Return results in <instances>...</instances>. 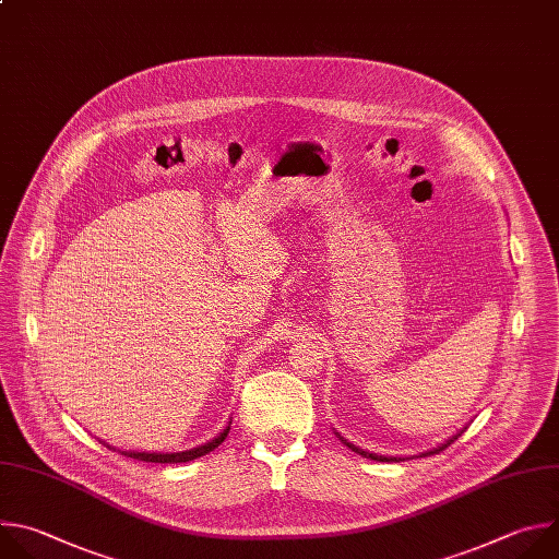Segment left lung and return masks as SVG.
I'll use <instances>...</instances> for the list:
<instances>
[{"label": "left lung", "mask_w": 559, "mask_h": 559, "mask_svg": "<svg viewBox=\"0 0 559 559\" xmlns=\"http://www.w3.org/2000/svg\"><path fill=\"white\" fill-rule=\"evenodd\" d=\"M465 429H461L456 436H452V438H448V440H444L442 444H438V448H433V450H429V452H425V454H420V456H431V454H438V452H442L444 448H450V444L463 433ZM340 436V433H337ZM342 438V436H340ZM344 440V438H342ZM344 444H348V448L353 450V452H357V454H361V456H366V459H372V461H383V463H388V461H396V459H388V456H377V454H368V452H364V450H359V448H355V444L353 442H348V440H344Z\"/></svg>", "instance_id": "8db88e82"}]
</instances>
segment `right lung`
Masks as SVG:
<instances>
[{"mask_svg": "<svg viewBox=\"0 0 559 559\" xmlns=\"http://www.w3.org/2000/svg\"><path fill=\"white\" fill-rule=\"evenodd\" d=\"M229 425L222 429L213 440H209V442H204V444H198V448H193V450H187V452H176V454H147V452H121L123 456H128V459H134V461H145V463H187V461H193V459H200V456H204V454H209V452H213L217 444L227 438V433H229ZM103 444H107V442H103ZM109 448V444H107ZM111 450V448H109Z\"/></svg>", "mask_w": 559, "mask_h": 559, "instance_id": "add662e5", "label": "right lung"}]
</instances>
